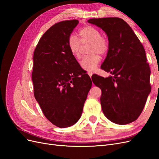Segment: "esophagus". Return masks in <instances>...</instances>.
<instances>
[{"label": "esophagus", "mask_w": 159, "mask_h": 159, "mask_svg": "<svg viewBox=\"0 0 159 159\" xmlns=\"http://www.w3.org/2000/svg\"><path fill=\"white\" fill-rule=\"evenodd\" d=\"M88 75H89V77H90V78H91V75H93V73H92V72H88Z\"/></svg>", "instance_id": "1"}]
</instances>
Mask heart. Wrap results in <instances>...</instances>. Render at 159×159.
Masks as SVG:
<instances>
[{
	"label": "heart",
	"instance_id": "heart-1",
	"mask_svg": "<svg viewBox=\"0 0 159 159\" xmlns=\"http://www.w3.org/2000/svg\"><path fill=\"white\" fill-rule=\"evenodd\" d=\"M100 34L99 30L96 28L86 26L80 31V40L74 34L69 36V48L75 58H80L84 46H89L88 52L90 54L85 56L80 63L81 68L86 71H94L101 61L99 54H105L108 51V40Z\"/></svg>",
	"mask_w": 159,
	"mask_h": 159
}]
</instances>
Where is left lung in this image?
<instances>
[{
    "label": "left lung",
    "instance_id": "8db88e82",
    "mask_svg": "<svg viewBox=\"0 0 159 159\" xmlns=\"http://www.w3.org/2000/svg\"><path fill=\"white\" fill-rule=\"evenodd\" d=\"M106 33L109 50L101 66L112 74L95 75L93 82L102 89L103 112L114 123L126 125L139 117L151 92V70L145 50L132 28L117 17L88 20Z\"/></svg>",
    "mask_w": 159,
    "mask_h": 159
}]
</instances>
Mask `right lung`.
<instances>
[{"instance_id": "add662e5", "label": "right lung", "mask_w": 159, "mask_h": 159, "mask_svg": "<svg viewBox=\"0 0 159 159\" xmlns=\"http://www.w3.org/2000/svg\"><path fill=\"white\" fill-rule=\"evenodd\" d=\"M78 23H56L43 34L34 52V95L45 117L60 128L80 119L92 85L68 46L69 36Z\"/></svg>"}]
</instances>
